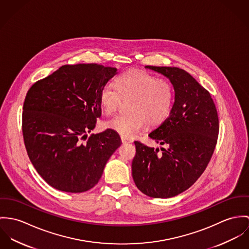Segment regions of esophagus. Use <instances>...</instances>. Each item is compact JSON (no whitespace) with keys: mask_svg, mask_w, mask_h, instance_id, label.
I'll return each instance as SVG.
<instances>
[{"mask_svg":"<svg viewBox=\"0 0 249 249\" xmlns=\"http://www.w3.org/2000/svg\"><path fill=\"white\" fill-rule=\"evenodd\" d=\"M121 141H122L123 144H125V143H131V142H132L131 139H128V138H124V137H121Z\"/></svg>","mask_w":249,"mask_h":249,"instance_id":"obj_1","label":"esophagus"}]
</instances>
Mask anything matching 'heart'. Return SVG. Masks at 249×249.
Masks as SVG:
<instances>
[{"instance_id":"1","label":"heart","mask_w":249,"mask_h":249,"mask_svg":"<svg viewBox=\"0 0 249 249\" xmlns=\"http://www.w3.org/2000/svg\"><path fill=\"white\" fill-rule=\"evenodd\" d=\"M127 114H117L105 121V127L124 138H133L145 124L155 128L164 123L175 102L172 83L139 71H128L117 77L115 87L106 84L100 90L99 102L107 114L116 111L122 102Z\"/></svg>"}]
</instances>
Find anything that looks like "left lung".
I'll use <instances>...</instances> for the list:
<instances>
[{"instance_id": "1", "label": "left lung", "mask_w": 249, "mask_h": 249, "mask_svg": "<svg viewBox=\"0 0 249 249\" xmlns=\"http://www.w3.org/2000/svg\"><path fill=\"white\" fill-rule=\"evenodd\" d=\"M168 77L175 102L164 123L149 137L167 148L155 149L135 141L132 174L138 189L156 198L184 192L208 165L219 136V116L209 93L186 71L176 67L146 66Z\"/></svg>"}]
</instances>
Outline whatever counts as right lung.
I'll return each instance as SVG.
<instances>
[{
    "label": "right lung",
    "instance_id": "obj_1",
    "mask_svg": "<svg viewBox=\"0 0 249 249\" xmlns=\"http://www.w3.org/2000/svg\"><path fill=\"white\" fill-rule=\"evenodd\" d=\"M116 71L94 63L64 65L28 89L22 114L28 158L59 191L82 193L92 188L121 145L111 129L87 138L101 116L100 90Z\"/></svg>",
    "mask_w": 249,
    "mask_h": 249
}]
</instances>
